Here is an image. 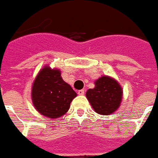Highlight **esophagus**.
I'll list each match as a JSON object with an SVG mask.
<instances>
[{"label": "esophagus", "instance_id": "esophagus-1", "mask_svg": "<svg viewBox=\"0 0 158 158\" xmlns=\"http://www.w3.org/2000/svg\"><path fill=\"white\" fill-rule=\"evenodd\" d=\"M78 94H79V95H84V94H85V90H84V89L79 90L78 91Z\"/></svg>", "mask_w": 158, "mask_h": 158}]
</instances>
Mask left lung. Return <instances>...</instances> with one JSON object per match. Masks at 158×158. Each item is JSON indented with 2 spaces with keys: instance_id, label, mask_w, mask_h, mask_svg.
<instances>
[{
  "instance_id": "8db88e82",
  "label": "left lung",
  "mask_w": 158,
  "mask_h": 158,
  "mask_svg": "<svg viewBox=\"0 0 158 158\" xmlns=\"http://www.w3.org/2000/svg\"><path fill=\"white\" fill-rule=\"evenodd\" d=\"M86 96L95 112L108 115L120 105L122 89L115 80L104 76L95 81V87L87 91Z\"/></svg>"
}]
</instances>
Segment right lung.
<instances>
[{"label": "right lung", "instance_id": "obj_1", "mask_svg": "<svg viewBox=\"0 0 158 158\" xmlns=\"http://www.w3.org/2000/svg\"><path fill=\"white\" fill-rule=\"evenodd\" d=\"M75 97H77V93L63 81L59 70L45 66L33 82V105L41 114L50 118H59L65 114Z\"/></svg>", "mask_w": 158, "mask_h": 158}]
</instances>
